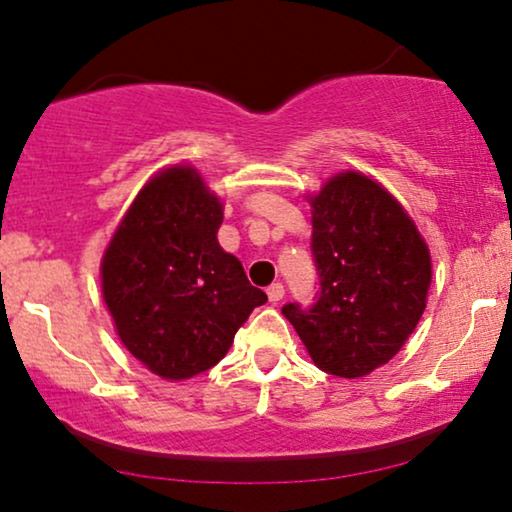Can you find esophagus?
<instances>
[{
    "label": "esophagus",
    "instance_id": "esophagus-1",
    "mask_svg": "<svg viewBox=\"0 0 512 512\" xmlns=\"http://www.w3.org/2000/svg\"><path fill=\"white\" fill-rule=\"evenodd\" d=\"M268 298H270V303H279V300L284 298V286L282 284H270L268 286Z\"/></svg>",
    "mask_w": 512,
    "mask_h": 512
}]
</instances>
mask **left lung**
I'll use <instances>...</instances> for the list:
<instances>
[{"label":"left lung","mask_w":512,"mask_h":512,"mask_svg":"<svg viewBox=\"0 0 512 512\" xmlns=\"http://www.w3.org/2000/svg\"><path fill=\"white\" fill-rule=\"evenodd\" d=\"M312 207L321 291L312 310L282 314L328 375L356 380L394 359L426 310L431 251L405 207L359 170L333 174Z\"/></svg>","instance_id":"left-lung-1"}]
</instances>
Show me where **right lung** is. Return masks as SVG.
<instances>
[{"label": "right lung", "instance_id": "obj_1", "mask_svg": "<svg viewBox=\"0 0 512 512\" xmlns=\"http://www.w3.org/2000/svg\"><path fill=\"white\" fill-rule=\"evenodd\" d=\"M223 200L198 167L158 170L118 221L102 254L104 305L123 347L170 382L205 373L268 296L216 233Z\"/></svg>", "mask_w": 512, "mask_h": 512}]
</instances>
